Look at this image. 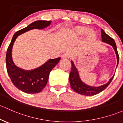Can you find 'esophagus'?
I'll use <instances>...</instances> for the list:
<instances>
[{
    "label": "esophagus",
    "instance_id": "1",
    "mask_svg": "<svg viewBox=\"0 0 123 123\" xmlns=\"http://www.w3.org/2000/svg\"><path fill=\"white\" fill-rule=\"evenodd\" d=\"M70 57V55L69 53H64V54L62 55V57L64 59H69Z\"/></svg>",
    "mask_w": 123,
    "mask_h": 123
}]
</instances>
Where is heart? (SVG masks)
I'll list each match as a JSON object with an SVG mask.
<instances>
[{
	"mask_svg": "<svg viewBox=\"0 0 123 123\" xmlns=\"http://www.w3.org/2000/svg\"><path fill=\"white\" fill-rule=\"evenodd\" d=\"M88 28L84 26H76L73 29V32L77 35H83L86 32V38L89 40H94L96 38V33L93 30H89L88 31Z\"/></svg>",
	"mask_w": 123,
	"mask_h": 123,
	"instance_id": "b5f03b06",
	"label": "heart"
}]
</instances>
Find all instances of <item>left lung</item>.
Masks as SVG:
<instances>
[{
    "label": "left lung",
    "mask_w": 123,
    "mask_h": 123,
    "mask_svg": "<svg viewBox=\"0 0 123 123\" xmlns=\"http://www.w3.org/2000/svg\"><path fill=\"white\" fill-rule=\"evenodd\" d=\"M101 37H102V42L107 43V44H110L113 47L114 50L116 52V55H117V67L119 62V55L115 41L114 40L113 38H112L108 35H107L102 29L101 30ZM71 63H72V69H71L70 75H69V81H70L71 88L73 91H75L76 93H79V94L86 96H92L94 95L98 94V93L102 92V91H104L108 86L110 83L111 82V81H112L114 76V75L109 80L108 83L102 85L100 86H91L85 84V83L82 82L80 77H79L78 71L77 70L75 66H74L73 62L71 61Z\"/></svg>",
    "instance_id": "left-lung-1"
}]
</instances>
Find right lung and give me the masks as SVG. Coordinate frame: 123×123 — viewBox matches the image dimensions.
I'll list each match as a JSON object with an SVG mask.
<instances>
[{
	"instance_id": "1",
	"label": "right lung",
	"mask_w": 123,
	"mask_h": 123,
	"mask_svg": "<svg viewBox=\"0 0 123 123\" xmlns=\"http://www.w3.org/2000/svg\"><path fill=\"white\" fill-rule=\"evenodd\" d=\"M51 21H37L17 31L13 35L6 55V69L11 81L15 86L27 93H36L41 92L47 85L50 72L60 61V57L50 59L39 68L31 70L21 69L13 63L12 58V50L18 35L32 29H44L50 25Z\"/></svg>"
}]
</instances>
